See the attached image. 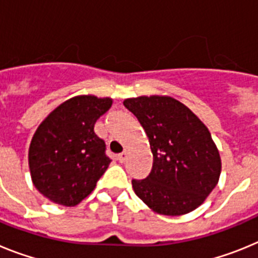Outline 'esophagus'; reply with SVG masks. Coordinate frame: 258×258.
Listing matches in <instances>:
<instances>
[{
  "label": "esophagus",
  "mask_w": 258,
  "mask_h": 258,
  "mask_svg": "<svg viewBox=\"0 0 258 258\" xmlns=\"http://www.w3.org/2000/svg\"><path fill=\"white\" fill-rule=\"evenodd\" d=\"M126 157H127V151H124L121 152V154L117 155V160L120 161V163H124V161L126 160Z\"/></svg>",
  "instance_id": "34e87169"
}]
</instances>
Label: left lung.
I'll use <instances>...</instances> for the list:
<instances>
[{
  "label": "left lung",
  "mask_w": 258,
  "mask_h": 258,
  "mask_svg": "<svg viewBox=\"0 0 258 258\" xmlns=\"http://www.w3.org/2000/svg\"><path fill=\"white\" fill-rule=\"evenodd\" d=\"M126 107L149 137L154 164L145 179H132L146 206L181 216L202 206L221 174V157L208 127L188 107L166 95L127 98Z\"/></svg>",
  "instance_id": "8db88e82"
}]
</instances>
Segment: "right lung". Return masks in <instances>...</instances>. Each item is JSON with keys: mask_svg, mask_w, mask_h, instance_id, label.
Returning <instances> with one entry per match:
<instances>
[{"mask_svg": "<svg viewBox=\"0 0 258 258\" xmlns=\"http://www.w3.org/2000/svg\"><path fill=\"white\" fill-rule=\"evenodd\" d=\"M111 106V98L77 95L50 112L33 134L28 151L32 182L52 203L77 206L108 168L111 159L94 124Z\"/></svg>", "mask_w": 258, "mask_h": 258, "instance_id": "add662e5", "label": "right lung"}]
</instances>
